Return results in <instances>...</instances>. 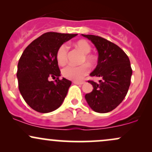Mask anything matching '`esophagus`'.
I'll list each match as a JSON object with an SVG mask.
<instances>
[{
    "instance_id": "esophagus-1",
    "label": "esophagus",
    "mask_w": 152,
    "mask_h": 152,
    "mask_svg": "<svg viewBox=\"0 0 152 152\" xmlns=\"http://www.w3.org/2000/svg\"><path fill=\"white\" fill-rule=\"evenodd\" d=\"M73 83H74L75 84H79V85H82V84H85V81H73Z\"/></svg>"
}]
</instances>
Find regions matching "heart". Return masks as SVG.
<instances>
[{
    "mask_svg": "<svg viewBox=\"0 0 152 152\" xmlns=\"http://www.w3.org/2000/svg\"><path fill=\"white\" fill-rule=\"evenodd\" d=\"M76 46L84 53L81 62H87L89 64H92L95 61V57L90 54L91 46L85 40H79L76 43ZM68 45L67 44H63L58 48L56 53V59L58 64L64 65L67 61ZM89 72V67L87 64H83L79 66H75L73 65H68L63 68L62 74L65 78L74 81H81Z\"/></svg>",
    "mask_w": 152,
    "mask_h": 152,
    "instance_id": "b5f03b06",
    "label": "heart"
}]
</instances>
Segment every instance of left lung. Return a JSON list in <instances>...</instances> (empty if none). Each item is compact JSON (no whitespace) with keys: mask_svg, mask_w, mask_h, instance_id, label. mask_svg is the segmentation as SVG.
<instances>
[{"mask_svg":"<svg viewBox=\"0 0 152 152\" xmlns=\"http://www.w3.org/2000/svg\"><path fill=\"white\" fill-rule=\"evenodd\" d=\"M92 42L99 53L97 66L91 76L100 77L99 83L89 80L92 91L85 99L93 110L106 113L116 108L127 94L132 75L128 56L120 47L99 36L82 34Z\"/></svg>","mask_w":152,"mask_h":152,"instance_id":"1","label":"left lung"}]
</instances>
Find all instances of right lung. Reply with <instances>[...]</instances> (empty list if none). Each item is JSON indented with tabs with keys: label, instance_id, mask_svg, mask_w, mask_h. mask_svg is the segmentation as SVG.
I'll use <instances>...</instances> for the list:
<instances>
[{
	"label": "right lung",
	"instance_id": "obj_1",
	"mask_svg": "<svg viewBox=\"0 0 152 152\" xmlns=\"http://www.w3.org/2000/svg\"><path fill=\"white\" fill-rule=\"evenodd\" d=\"M77 34L47 32L26 48L18 63L19 89L30 107L41 113L58 109L67 95L71 81L60 79L56 59L60 46ZM49 77L56 79L50 82Z\"/></svg>",
	"mask_w": 152,
	"mask_h": 152
}]
</instances>
